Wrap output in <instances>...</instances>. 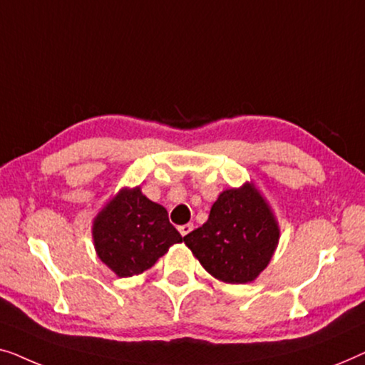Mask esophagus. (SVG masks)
<instances>
[{
  "mask_svg": "<svg viewBox=\"0 0 365 365\" xmlns=\"http://www.w3.org/2000/svg\"><path fill=\"white\" fill-rule=\"evenodd\" d=\"M193 230V225L188 223V225H182V227H178V232H180L182 236H187L190 232Z\"/></svg>",
  "mask_w": 365,
  "mask_h": 365,
  "instance_id": "1",
  "label": "esophagus"
}]
</instances>
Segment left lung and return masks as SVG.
Returning a JSON list of instances; mask_svg holds the SVG:
<instances>
[{
	"mask_svg": "<svg viewBox=\"0 0 365 365\" xmlns=\"http://www.w3.org/2000/svg\"><path fill=\"white\" fill-rule=\"evenodd\" d=\"M183 240L210 274L225 283L243 284L268 266L279 228L268 203L246 183L225 190L210 210L208 222Z\"/></svg>",
	"mask_w": 365,
	"mask_h": 365,
	"instance_id": "8db88e82",
	"label": "left lung"
}]
</instances>
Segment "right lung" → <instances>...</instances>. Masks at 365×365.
<instances>
[{"label": "right lung", "mask_w": 365, "mask_h": 365, "mask_svg": "<svg viewBox=\"0 0 365 365\" xmlns=\"http://www.w3.org/2000/svg\"><path fill=\"white\" fill-rule=\"evenodd\" d=\"M97 256L120 278L152 268L172 245L183 241L162 205L140 188L122 190L94 220Z\"/></svg>", "instance_id": "1"}]
</instances>
